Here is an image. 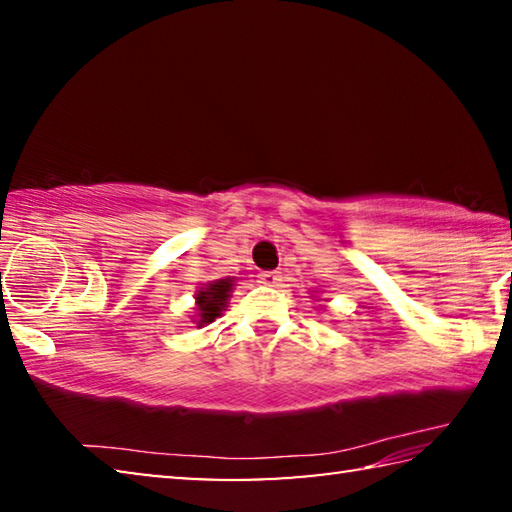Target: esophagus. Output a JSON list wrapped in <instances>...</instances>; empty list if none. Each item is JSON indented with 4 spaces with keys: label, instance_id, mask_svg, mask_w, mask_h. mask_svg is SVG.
<instances>
[{
    "label": "esophagus",
    "instance_id": "obj_1",
    "mask_svg": "<svg viewBox=\"0 0 512 512\" xmlns=\"http://www.w3.org/2000/svg\"><path fill=\"white\" fill-rule=\"evenodd\" d=\"M259 282L266 284V287H277V284L282 282V275L277 271H266V273L259 275Z\"/></svg>",
    "mask_w": 512,
    "mask_h": 512
}]
</instances>
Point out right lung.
Segmentation results:
<instances>
[{
	"instance_id": "obj_1",
	"label": "right lung",
	"mask_w": 512,
	"mask_h": 512,
	"mask_svg": "<svg viewBox=\"0 0 512 512\" xmlns=\"http://www.w3.org/2000/svg\"><path fill=\"white\" fill-rule=\"evenodd\" d=\"M235 287V277H225V280H216L205 284V287L196 293V325H210L214 318L221 316V311L228 305V298Z\"/></svg>"
}]
</instances>
